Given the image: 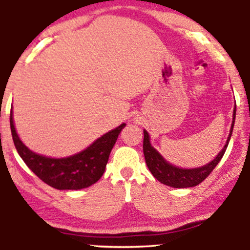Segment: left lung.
Listing matches in <instances>:
<instances>
[{"label": "left lung", "instance_id": "1", "mask_svg": "<svg viewBox=\"0 0 250 250\" xmlns=\"http://www.w3.org/2000/svg\"><path fill=\"white\" fill-rule=\"evenodd\" d=\"M235 113H236V108H234L233 123H231L230 134H229V137L228 140H227L225 147H223L222 150L220 151V154L215 157L213 161L201 168L182 169L175 167V166H171L170 163L166 161L161 155L151 147L150 141H149V135L147 131L143 130V134H145V137H143V154H145L146 163H147L149 170L153 174V176L156 180H159L160 182L163 183V185H167L169 187L174 188H188L200 185L202 181L207 179L209 174L214 170L215 167L217 166V163L221 161L222 156L225 155L226 149L228 147L229 140H230L231 133H233Z\"/></svg>", "mask_w": 250, "mask_h": 250}]
</instances>
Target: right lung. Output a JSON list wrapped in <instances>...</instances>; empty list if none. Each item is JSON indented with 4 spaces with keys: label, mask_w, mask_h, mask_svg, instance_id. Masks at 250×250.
Wrapping results in <instances>:
<instances>
[{
    "label": "right lung",
    "mask_w": 250,
    "mask_h": 250,
    "mask_svg": "<svg viewBox=\"0 0 250 250\" xmlns=\"http://www.w3.org/2000/svg\"><path fill=\"white\" fill-rule=\"evenodd\" d=\"M125 125V123H122L116 129L108 131L81 153L65 159H50L33 153L22 143L17 136L10 113L11 135L17 153L40 180L60 190L87 188L101 179L111 149Z\"/></svg>",
    "instance_id": "obj_1"
}]
</instances>
